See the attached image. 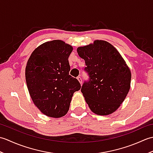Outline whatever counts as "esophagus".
Wrapping results in <instances>:
<instances>
[{"label":"esophagus","mask_w":153,"mask_h":153,"mask_svg":"<svg viewBox=\"0 0 153 153\" xmlns=\"http://www.w3.org/2000/svg\"><path fill=\"white\" fill-rule=\"evenodd\" d=\"M77 80L79 81V83H80L81 84L82 83V77H81V76H78V77H77Z\"/></svg>","instance_id":"1"}]
</instances>
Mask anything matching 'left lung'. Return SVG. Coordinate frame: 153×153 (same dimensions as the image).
<instances>
[{
    "label": "left lung",
    "mask_w": 153,
    "mask_h": 153,
    "mask_svg": "<svg viewBox=\"0 0 153 153\" xmlns=\"http://www.w3.org/2000/svg\"><path fill=\"white\" fill-rule=\"evenodd\" d=\"M89 76L81 91L91 111L108 115L118 108L130 89L131 75L119 52L111 44L97 40L77 48Z\"/></svg>",
    "instance_id": "obj_1"
}]
</instances>
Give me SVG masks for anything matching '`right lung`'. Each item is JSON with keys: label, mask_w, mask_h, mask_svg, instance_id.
I'll list each match as a JSON object with an SVG mask.
<instances>
[{"label": "right lung", "mask_w": 153, "mask_h": 153, "mask_svg": "<svg viewBox=\"0 0 153 153\" xmlns=\"http://www.w3.org/2000/svg\"><path fill=\"white\" fill-rule=\"evenodd\" d=\"M73 48L60 40L46 42L27 61L25 80L35 105L44 114L60 118L68 112L71 97L81 85L69 75L68 61Z\"/></svg>", "instance_id": "1"}]
</instances>
